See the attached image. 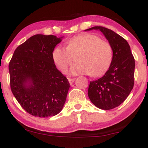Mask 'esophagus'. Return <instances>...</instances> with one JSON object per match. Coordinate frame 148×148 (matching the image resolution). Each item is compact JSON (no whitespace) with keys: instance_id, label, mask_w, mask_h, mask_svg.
<instances>
[{"instance_id":"1","label":"esophagus","mask_w":148,"mask_h":148,"mask_svg":"<svg viewBox=\"0 0 148 148\" xmlns=\"http://www.w3.org/2000/svg\"><path fill=\"white\" fill-rule=\"evenodd\" d=\"M74 80H75V78H68V81L70 85H72V84L74 83Z\"/></svg>"}]
</instances>
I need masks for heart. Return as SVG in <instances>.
I'll return each mask as SVG.
<instances>
[{"label":"heart","mask_w":148,"mask_h":148,"mask_svg":"<svg viewBox=\"0 0 148 148\" xmlns=\"http://www.w3.org/2000/svg\"><path fill=\"white\" fill-rule=\"evenodd\" d=\"M70 74H91L100 76L104 74L111 65L113 59V49L107 41L98 35L84 33L73 37L67 42V48L57 46L52 52V59L61 72H67L74 61Z\"/></svg>","instance_id":"heart-1"}]
</instances>
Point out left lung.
<instances>
[{"instance_id":"left-lung-1","label":"left lung","mask_w":148,"mask_h":148,"mask_svg":"<svg viewBox=\"0 0 148 148\" xmlns=\"http://www.w3.org/2000/svg\"><path fill=\"white\" fill-rule=\"evenodd\" d=\"M91 30L101 31L111 44L113 59L105 74L90 82L88 96L98 108L110 110L124 102L132 91L135 62L128 43L122 37L102 27H93L85 31Z\"/></svg>"}]
</instances>
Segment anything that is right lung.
Masks as SVG:
<instances>
[{"mask_svg": "<svg viewBox=\"0 0 148 148\" xmlns=\"http://www.w3.org/2000/svg\"><path fill=\"white\" fill-rule=\"evenodd\" d=\"M63 37L35 35L20 45L9 65L15 98L35 117L57 115L63 109L70 85L56 68L52 52Z\"/></svg>", "mask_w": 148, "mask_h": 148, "instance_id": "obj_1", "label": "right lung"}]
</instances>
